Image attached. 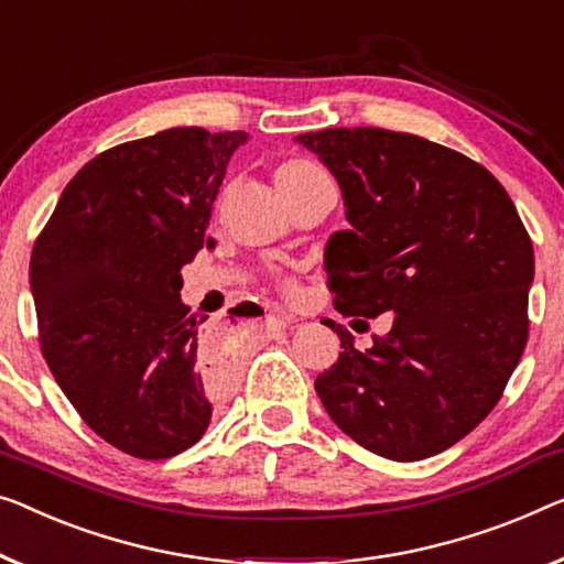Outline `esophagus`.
I'll return each mask as SVG.
<instances>
[{"label":"esophagus","mask_w":564,"mask_h":564,"mask_svg":"<svg viewBox=\"0 0 564 564\" xmlns=\"http://www.w3.org/2000/svg\"><path fill=\"white\" fill-rule=\"evenodd\" d=\"M268 322H271L273 326H279V329H289V326H293V318L289 314H271L268 316Z\"/></svg>","instance_id":"34e87169"}]
</instances>
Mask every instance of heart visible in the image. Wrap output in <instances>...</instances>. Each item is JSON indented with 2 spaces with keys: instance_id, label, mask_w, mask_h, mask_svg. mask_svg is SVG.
I'll return each mask as SVG.
<instances>
[{
  "instance_id": "b5f03b06",
  "label": "heart",
  "mask_w": 564,
  "mask_h": 564,
  "mask_svg": "<svg viewBox=\"0 0 564 564\" xmlns=\"http://www.w3.org/2000/svg\"><path fill=\"white\" fill-rule=\"evenodd\" d=\"M322 180H326L322 166H316L314 162H308V159H301V156L283 159L273 172L275 189H279L281 197L296 195V192L306 189L314 182H322ZM285 289H291V283H285Z\"/></svg>"
}]
</instances>
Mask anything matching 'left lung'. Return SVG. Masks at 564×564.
Wrapping results in <instances>:
<instances>
[{"mask_svg":"<svg viewBox=\"0 0 564 564\" xmlns=\"http://www.w3.org/2000/svg\"><path fill=\"white\" fill-rule=\"evenodd\" d=\"M341 187L351 230L326 246L344 316H392L316 377L336 425L390 460L451 448L497 405L529 336L534 248L514 202L474 159L372 126L301 133ZM362 322V318H357Z\"/></svg>","mask_w":564,"mask_h":564,"instance_id":"8db88e82","label":"left lung"}]
</instances>
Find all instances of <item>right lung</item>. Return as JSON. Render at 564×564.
<instances>
[{
	"label": "right lung",
	"instance_id": "right-lung-1",
	"mask_svg": "<svg viewBox=\"0 0 564 564\" xmlns=\"http://www.w3.org/2000/svg\"><path fill=\"white\" fill-rule=\"evenodd\" d=\"M246 131L197 126L104 151L67 182L30 258L42 357L86 425L133 458H172L230 392V359L202 344L182 265Z\"/></svg>",
	"mask_w": 564,
	"mask_h": 564
}]
</instances>
